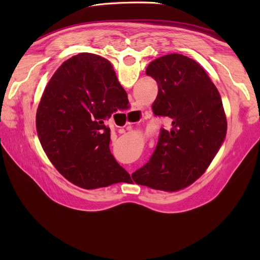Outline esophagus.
Masks as SVG:
<instances>
[{
  "label": "esophagus",
  "instance_id": "1",
  "mask_svg": "<svg viewBox=\"0 0 260 260\" xmlns=\"http://www.w3.org/2000/svg\"><path fill=\"white\" fill-rule=\"evenodd\" d=\"M130 113L135 117H139V120H141L143 118L142 108H141V105L139 103H135V105H133V109ZM128 124H131V122H129Z\"/></svg>",
  "mask_w": 260,
  "mask_h": 260
}]
</instances>
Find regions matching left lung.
<instances>
[{
    "instance_id": "8db88e82",
    "label": "left lung",
    "mask_w": 260,
    "mask_h": 260,
    "mask_svg": "<svg viewBox=\"0 0 260 260\" xmlns=\"http://www.w3.org/2000/svg\"><path fill=\"white\" fill-rule=\"evenodd\" d=\"M158 84L152 105L166 117L149 160L132 174L138 184L174 192L192 184L206 171L226 133L221 98L200 64L181 54L154 59L146 68Z\"/></svg>"
}]
</instances>
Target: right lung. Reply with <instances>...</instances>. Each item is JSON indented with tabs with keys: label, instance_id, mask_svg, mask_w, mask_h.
<instances>
[{
	"label": "right lung",
	"instance_id": "add662e5",
	"mask_svg": "<svg viewBox=\"0 0 260 260\" xmlns=\"http://www.w3.org/2000/svg\"><path fill=\"white\" fill-rule=\"evenodd\" d=\"M127 93L106 58L81 53L55 72L37 111V131L46 156L74 184L98 188L129 176L109 149L106 124L128 105Z\"/></svg>",
	"mask_w": 260,
	"mask_h": 260
}]
</instances>
